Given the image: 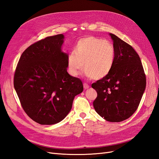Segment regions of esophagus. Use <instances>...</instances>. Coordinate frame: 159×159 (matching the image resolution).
<instances>
[{
	"mask_svg": "<svg viewBox=\"0 0 159 159\" xmlns=\"http://www.w3.org/2000/svg\"><path fill=\"white\" fill-rule=\"evenodd\" d=\"M84 88L85 89H87L89 88V85L88 84L84 83Z\"/></svg>",
	"mask_w": 159,
	"mask_h": 159,
	"instance_id": "34e87169",
	"label": "esophagus"
}]
</instances>
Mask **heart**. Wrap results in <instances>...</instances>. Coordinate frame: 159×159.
<instances>
[{
    "mask_svg": "<svg viewBox=\"0 0 159 159\" xmlns=\"http://www.w3.org/2000/svg\"><path fill=\"white\" fill-rule=\"evenodd\" d=\"M115 57L113 44L108 40L89 36L77 42L74 52L68 56V73L78 76L81 70H85L86 76L95 80L105 78L111 71Z\"/></svg>",
    "mask_w": 159,
    "mask_h": 159,
    "instance_id": "1",
    "label": "heart"
}]
</instances>
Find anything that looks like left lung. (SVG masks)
Returning <instances> with one entry per match:
<instances>
[{"label": "left lung", "mask_w": 159, "mask_h": 159, "mask_svg": "<svg viewBox=\"0 0 159 159\" xmlns=\"http://www.w3.org/2000/svg\"><path fill=\"white\" fill-rule=\"evenodd\" d=\"M115 57L105 78L91 85L98 97L93 107L107 121L121 122L136 111L146 88V77L140 57L133 47L109 33Z\"/></svg>", "instance_id": "left-lung-1"}]
</instances>
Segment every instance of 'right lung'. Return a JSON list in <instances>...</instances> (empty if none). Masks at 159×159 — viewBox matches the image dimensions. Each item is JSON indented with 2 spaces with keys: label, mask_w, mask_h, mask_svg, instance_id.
<instances>
[{
  "label": "right lung",
  "mask_w": 159,
  "mask_h": 159,
  "mask_svg": "<svg viewBox=\"0 0 159 159\" xmlns=\"http://www.w3.org/2000/svg\"><path fill=\"white\" fill-rule=\"evenodd\" d=\"M64 36L41 40L22 53L14 77V87L22 107L33 121L54 125L71 111L75 96L84 90L82 81L67 71L68 54L62 52Z\"/></svg>",
  "instance_id": "1"
}]
</instances>
